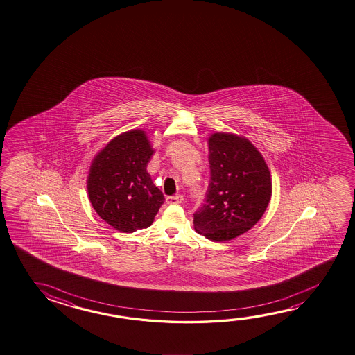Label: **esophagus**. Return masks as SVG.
Instances as JSON below:
<instances>
[{
	"label": "esophagus",
	"mask_w": 355,
	"mask_h": 355,
	"mask_svg": "<svg viewBox=\"0 0 355 355\" xmlns=\"http://www.w3.org/2000/svg\"><path fill=\"white\" fill-rule=\"evenodd\" d=\"M166 200L168 204H180L183 202V197L182 196H171V197L166 198Z\"/></svg>",
	"instance_id": "obj_1"
}]
</instances>
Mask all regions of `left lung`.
Wrapping results in <instances>:
<instances>
[{
    "mask_svg": "<svg viewBox=\"0 0 355 355\" xmlns=\"http://www.w3.org/2000/svg\"><path fill=\"white\" fill-rule=\"evenodd\" d=\"M210 182L194 229L213 241L246 233L268 208L272 182L268 164L250 141L216 132L208 140Z\"/></svg>",
    "mask_w": 355,
    "mask_h": 355,
    "instance_id": "left-lung-1",
    "label": "left lung"
}]
</instances>
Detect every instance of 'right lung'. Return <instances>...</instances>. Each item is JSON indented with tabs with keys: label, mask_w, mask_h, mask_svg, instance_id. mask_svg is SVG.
I'll return each instance as SVG.
<instances>
[{
	"label": "right lung",
	"mask_w": 355,
	"mask_h": 355,
	"mask_svg": "<svg viewBox=\"0 0 355 355\" xmlns=\"http://www.w3.org/2000/svg\"><path fill=\"white\" fill-rule=\"evenodd\" d=\"M152 155L145 131L131 130L114 137L90 166V203L103 220L121 233L150 227L164 202L147 172Z\"/></svg>",
	"instance_id": "obj_1"
}]
</instances>
